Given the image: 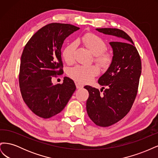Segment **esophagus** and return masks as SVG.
<instances>
[{"mask_svg": "<svg viewBox=\"0 0 158 158\" xmlns=\"http://www.w3.org/2000/svg\"><path fill=\"white\" fill-rule=\"evenodd\" d=\"M76 86L77 89H80V88H82L84 87V85L82 84L77 82V83H76Z\"/></svg>", "mask_w": 158, "mask_h": 158, "instance_id": "obj_1", "label": "esophagus"}]
</instances>
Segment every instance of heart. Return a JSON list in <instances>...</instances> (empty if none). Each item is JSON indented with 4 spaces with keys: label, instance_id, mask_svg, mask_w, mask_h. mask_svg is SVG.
<instances>
[{
    "label": "heart",
    "instance_id": "obj_1",
    "mask_svg": "<svg viewBox=\"0 0 158 158\" xmlns=\"http://www.w3.org/2000/svg\"><path fill=\"white\" fill-rule=\"evenodd\" d=\"M78 44H82L84 47L94 55V60L100 67L108 69L113 60V54L111 51L106 50L107 44L101 37L92 33H87L76 40ZM76 48V43L73 42L66 45L62 52L63 59L66 63L72 64L74 61V55ZM99 74V69L95 66L76 65L69 70L70 77L82 84L88 83Z\"/></svg>",
    "mask_w": 158,
    "mask_h": 158
}]
</instances>
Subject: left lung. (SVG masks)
I'll return each instance as SVG.
<instances>
[{
	"instance_id": "1",
	"label": "left lung",
	"mask_w": 158,
	"mask_h": 158,
	"mask_svg": "<svg viewBox=\"0 0 158 158\" xmlns=\"http://www.w3.org/2000/svg\"><path fill=\"white\" fill-rule=\"evenodd\" d=\"M96 30L117 37L110 42L113 51V60L107 70L99 78L98 83L106 86L100 94L98 89L85 85L89 92L86 110L95 125L107 127L125 117L136 97L142 72L139 53L127 33L117 28H97Z\"/></svg>"
}]
</instances>
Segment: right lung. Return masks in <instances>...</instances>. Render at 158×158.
Here are the masks:
<instances>
[{
  "mask_svg": "<svg viewBox=\"0 0 158 158\" xmlns=\"http://www.w3.org/2000/svg\"><path fill=\"white\" fill-rule=\"evenodd\" d=\"M79 29L68 23H49L25 45L19 85L23 101L38 117L49 118L61 112L76 90L74 81L68 77L55 85L51 79L63 72L60 49L64 40Z\"/></svg>",
  "mask_w": 158,
  "mask_h": 158,
  "instance_id": "obj_1",
  "label": "right lung"
}]
</instances>
